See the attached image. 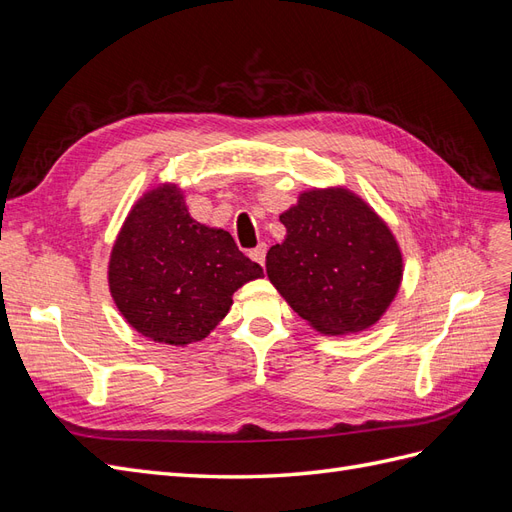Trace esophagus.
<instances>
[{"instance_id":"34e87169","label":"esophagus","mask_w":512,"mask_h":512,"mask_svg":"<svg viewBox=\"0 0 512 512\" xmlns=\"http://www.w3.org/2000/svg\"><path fill=\"white\" fill-rule=\"evenodd\" d=\"M252 260H256L258 265H265V258H267V243H258V247L250 252Z\"/></svg>"}]
</instances>
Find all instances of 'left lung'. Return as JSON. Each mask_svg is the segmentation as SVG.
Segmentation results:
<instances>
[{
  "instance_id": "1",
  "label": "left lung",
  "mask_w": 512,
  "mask_h": 512,
  "mask_svg": "<svg viewBox=\"0 0 512 512\" xmlns=\"http://www.w3.org/2000/svg\"><path fill=\"white\" fill-rule=\"evenodd\" d=\"M280 222L286 239L267 252V275L294 312L324 335L376 324L395 299L404 262L374 209L344 188L309 190Z\"/></svg>"
}]
</instances>
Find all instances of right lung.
I'll use <instances>...</instances> for the list:
<instances>
[{"mask_svg":"<svg viewBox=\"0 0 512 512\" xmlns=\"http://www.w3.org/2000/svg\"><path fill=\"white\" fill-rule=\"evenodd\" d=\"M262 277L222 228L192 220L173 183L132 207L113 245L108 286L132 327L153 342L205 339L228 314L232 292Z\"/></svg>","mask_w":512,"mask_h":512,"instance_id":"add662e5","label":"right lung"}]
</instances>
